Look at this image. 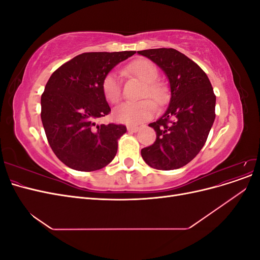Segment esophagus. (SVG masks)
Returning a JSON list of instances; mask_svg holds the SVG:
<instances>
[{"mask_svg": "<svg viewBox=\"0 0 260 260\" xmlns=\"http://www.w3.org/2000/svg\"><path fill=\"white\" fill-rule=\"evenodd\" d=\"M127 129L129 132H137V131H139L140 128L137 127V125H128Z\"/></svg>", "mask_w": 260, "mask_h": 260, "instance_id": "obj_1", "label": "esophagus"}]
</instances>
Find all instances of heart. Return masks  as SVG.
<instances>
[{
  "instance_id": "obj_1",
  "label": "heart",
  "mask_w": 260,
  "mask_h": 260,
  "mask_svg": "<svg viewBox=\"0 0 260 260\" xmlns=\"http://www.w3.org/2000/svg\"><path fill=\"white\" fill-rule=\"evenodd\" d=\"M124 72L136 76L144 86L141 92L142 98H152L156 103L162 104L167 98V91L162 83L156 81L158 70L152 61L141 58L133 60L124 68ZM102 91L107 102L116 104L121 99V85L119 76L116 73H108L102 81ZM156 111L155 103L149 99L138 102H127L117 106L114 111V118L119 122L127 124H138L151 118Z\"/></svg>"
}]
</instances>
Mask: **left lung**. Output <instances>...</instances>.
<instances>
[{
    "instance_id": "obj_1",
    "label": "left lung",
    "mask_w": 260,
    "mask_h": 260,
    "mask_svg": "<svg viewBox=\"0 0 260 260\" xmlns=\"http://www.w3.org/2000/svg\"><path fill=\"white\" fill-rule=\"evenodd\" d=\"M167 75L171 98L167 111L149 123L156 141L141 149L144 161L159 170L185 166L200 153L215 120L216 95L204 70L175 49L139 51Z\"/></svg>"
}]
</instances>
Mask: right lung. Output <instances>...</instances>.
I'll list each match as a JSON object with an SVG mask.
<instances>
[{
  "instance_id": "right-lung-1",
  "label": "right lung",
  "mask_w": 260,
  "mask_h": 260,
  "mask_svg": "<svg viewBox=\"0 0 260 260\" xmlns=\"http://www.w3.org/2000/svg\"><path fill=\"white\" fill-rule=\"evenodd\" d=\"M135 53H82L50 77L41 96V119L52 151L69 168L99 170L116 156L125 125L94 120L111 112L102 91L104 77Z\"/></svg>"
}]
</instances>
